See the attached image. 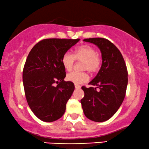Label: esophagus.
<instances>
[{"instance_id":"esophagus-1","label":"esophagus","mask_w":149,"mask_h":149,"mask_svg":"<svg viewBox=\"0 0 149 149\" xmlns=\"http://www.w3.org/2000/svg\"><path fill=\"white\" fill-rule=\"evenodd\" d=\"M75 88H76V89H80V88H81V86L79 85H77V84H75Z\"/></svg>"}]
</instances>
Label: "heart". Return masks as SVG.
<instances>
[{"label": "heart", "instance_id": "heart-1", "mask_svg": "<svg viewBox=\"0 0 149 149\" xmlns=\"http://www.w3.org/2000/svg\"><path fill=\"white\" fill-rule=\"evenodd\" d=\"M75 59L83 60V69L88 70L90 72H97L100 69L102 60L96 49L88 45H80L75 48L73 54L69 52L65 53L61 57V61L65 70L69 71L72 69ZM66 79L76 84H80L87 81L88 75L85 72H71L66 76Z\"/></svg>", "mask_w": 149, "mask_h": 149}]
</instances>
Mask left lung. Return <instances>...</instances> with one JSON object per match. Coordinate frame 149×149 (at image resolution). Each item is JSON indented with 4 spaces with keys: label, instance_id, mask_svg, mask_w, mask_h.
Masks as SVG:
<instances>
[{
    "label": "left lung",
    "instance_id": "1",
    "mask_svg": "<svg viewBox=\"0 0 149 149\" xmlns=\"http://www.w3.org/2000/svg\"><path fill=\"white\" fill-rule=\"evenodd\" d=\"M83 41L98 47L102 62L97 76L89 83L95 88L82 87L85 95L80 103L88 119L104 122L116 113L123 102L128 81L127 67L122 54L109 40L93 38Z\"/></svg>",
    "mask_w": 149,
    "mask_h": 149
}]
</instances>
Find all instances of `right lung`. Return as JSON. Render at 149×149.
I'll return each instance as SVG.
<instances>
[{"instance_id":"obj_1","label":"right lung","mask_w":149,"mask_h":149,"mask_svg":"<svg viewBox=\"0 0 149 149\" xmlns=\"http://www.w3.org/2000/svg\"><path fill=\"white\" fill-rule=\"evenodd\" d=\"M79 40L44 39L33 46L27 57L22 76L26 98L33 113L44 122H53L64 115L74 91L72 82L64 81L66 71L61 59Z\"/></svg>"}]
</instances>
